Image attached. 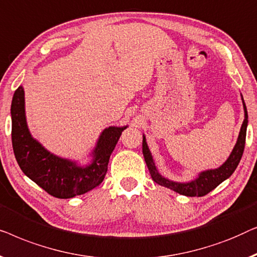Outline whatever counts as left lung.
I'll use <instances>...</instances> for the list:
<instances>
[{
    "instance_id": "obj_1",
    "label": "left lung",
    "mask_w": 257,
    "mask_h": 257,
    "mask_svg": "<svg viewBox=\"0 0 257 257\" xmlns=\"http://www.w3.org/2000/svg\"><path fill=\"white\" fill-rule=\"evenodd\" d=\"M242 96V95H241ZM242 103H243V109H244V120L243 123L241 125L240 134H238L237 141L235 147L232 151V154L229 155L228 160L223 163L220 168L213 169V170H206V171L200 172L198 177L194 180H191L189 183H177L172 182L164 178L163 176L158 172V170L155 165V162L151 156V153L148 148V144L146 142V136L143 135V143H142V151L144 160L149 172L151 175L154 182H156L158 185L165 186L168 189L175 191V192L183 194L186 197H202L205 194L211 192L212 190H214L219 184H221L223 180L229 178L232 176V173L235 171L237 168L240 160L242 157L244 150V143H245V133H247V125H248V114H247V108H245V103L242 97Z\"/></svg>"
}]
</instances>
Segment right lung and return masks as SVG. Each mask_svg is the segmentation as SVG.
Returning a JSON list of instances; mask_svg holds the SVG:
<instances>
[{
  "label": "right lung",
  "instance_id": "add662e5",
  "mask_svg": "<svg viewBox=\"0 0 257 257\" xmlns=\"http://www.w3.org/2000/svg\"><path fill=\"white\" fill-rule=\"evenodd\" d=\"M125 128L127 125L104 129L92 153V162L80 166L51 154L31 136L25 118L24 89L20 86L14 93L12 141L17 163L25 176L49 194L60 199L80 196L102 183L110 155Z\"/></svg>",
  "mask_w": 257,
  "mask_h": 257
}]
</instances>
